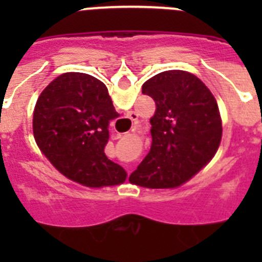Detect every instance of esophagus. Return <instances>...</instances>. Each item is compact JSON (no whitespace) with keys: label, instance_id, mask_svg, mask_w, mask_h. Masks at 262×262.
I'll list each match as a JSON object with an SVG mask.
<instances>
[{"label":"esophagus","instance_id":"1","mask_svg":"<svg viewBox=\"0 0 262 262\" xmlns=\"http://www.w3.org/2000/svg\"><path fill=\"white\" fill-rule=\"evenodd\" d=\"M129 115H131V119L135 120V124L138 123V120H136V114H135V113H131V114H129ZM117 138H122V135H120V134H117Z\"/></svg>","mask_w":262,"mask_h":262}]
</instances>
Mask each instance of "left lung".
Masks as SVG:
<instances>
[{
	"label": "left lung",
	"mask_w": 262,
	"mask_h": 262,
	"mask_svg": "<svg viewBox=\"0 0 262 262\" xmlns=\"http://www.w3.org/2000/svg\"><path fill=\"white\" fill-rule=\"evenodd\" d=\"M156 111L151 118V149L129 181L151 189L177 187L209 164L222 140L215 97L196 76L165 71L143 84Z\"/></svg>",
	"instance_id": "8db88e82"
}]
</instances>
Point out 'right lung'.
<instances>
[{
	"label": "right lung",
	"instance_id": "add662e5",
	"mask_svg": "<svg viewBox=\"0 0 262 262\" xmlns=\"http://www.w3.org/2000/svg\"><path fill=\"white\" fill-rule=\"evenodd\" d=\"M118 117L102 81L69 72L39 96L32 131L40 151L61 174L84 186H114L127 177L105 155L108 123Z\"/></svg>",
	"mask_w": 262,
	"mask_h": 262
}]
</instances>
